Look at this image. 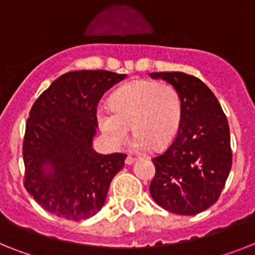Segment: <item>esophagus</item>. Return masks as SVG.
Returning <instances> with one entry per match:
<instances>
[{"instance_id": "esophagus-1", "label": "esophagus", "mask_w": 255, "mask_h": 255, "mask_svg": "<svg viewBox=\"0 0 255 255\" xmlns=\"http://www.w3.org/2000/svg\"><path fill=\"white\" fill-rule=\"evenodd\" d=\"M136 158H133V157H131V155H128L127 158H126V164H128V166H129V164H132V163H134V162H136Z\"/></svg>"}]
</instances>
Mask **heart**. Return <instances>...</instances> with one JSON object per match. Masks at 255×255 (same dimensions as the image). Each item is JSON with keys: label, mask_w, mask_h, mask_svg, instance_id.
<instances>
[{"label": "heart", "mask_w": 255, "mask_h": 255, "mask_svg": "<svg viewBox=\"0 0 255 255\" xmlns=\"http://www.w3.org/2000/svg\"><path fill=\"white\" fill-rule=\"evenodd\" d=\"M102 133L113 146L127 140L129 126L136 134L132 147L146 151L163 149L175 140L183 121V102L170 84L154 80H134L122 85L111 96V106L101 105L96 111Z\"/></svg>", "instance_id": "obj_1"}]
</instances>
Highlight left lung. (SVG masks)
Listing matches in <instances>:
<instances>
[{"label":"left lung","instance_id":"obj_1","mask_svg":"<svg viewBox=\"0 0 255 255\" xmlns=\"http://www.w3.org/2000/svg\"><path fill=\"white\" fill-rule=\"evenodd\" d=\"M176 89L183 121L167 150L153 158L150 194L179 215H196L219 198L232 167L230 126L210 88L184 72H153Z\"/></svg>","mask_w":255,"mask_h":255}]
</instances>
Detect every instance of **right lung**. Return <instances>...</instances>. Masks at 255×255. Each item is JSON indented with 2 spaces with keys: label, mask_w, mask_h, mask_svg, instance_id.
I'll return each instance as SVG.
<instances>
[{
  "label": "right lung",
  "mask_w": 255,
  "mask_h": 255,
  "mask_svg": "<svg viewBox=\"0 0 255 255\" xmlns=\"http://www.w3.org/2000/svg\"><path fill=\"white\" fill-rule=\"evenodd\" d=\"M126 78L105 70L67 72L32 106L23 142L24 187L49 213L78 222L104 206L127 155L93 149L96 111L105 92Z\"/></svg>",
  "instance_id": "obj_1"
}]
</instances>
